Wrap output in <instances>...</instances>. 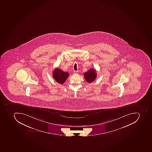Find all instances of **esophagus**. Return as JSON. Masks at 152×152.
<instances>
[{"mask_svg": "<svg viewBox=\"0 0 152 152\" xmlns=\"http://www.w3.org/2000/svg\"><path fill=\"white\" fill-rule=\"evenodd\" d=\"M73 74H78V71H74L73 72Z\"/></svg>", "mask_w": 152, "mask_h": 152, "instance_id": "1", "label": "esophagus"}]
</instances>
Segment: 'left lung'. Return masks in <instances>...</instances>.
<instances>
[{"mask_svg":"<svg viewBox=\"0 0 152 152\" xmlns=\"http://www.w3.org/2000/svg\"><path fill=\"white\" fill-rule=\"evenodd\" d=\"M84 77L87 82L88 83H91L94 81L96 78V71L93 69H91L87 72L84 73Z\"/></svg>","mask_w":152,"mask_h":152,"instance_id":"8db88e82","label":"left lung"}]
</instances>
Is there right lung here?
<instances>
[{
	"label": "right lung",
	"instance_id": "right-lung-1",
	"mask_svg": "<svg viewBox=\"0 0 152 152\" xmlns=\"http://www.w3.org/2000/svg\"><path fill=\"white\" fill-rule=\"evenodd\" d=\"M53 76L57 83L62 84L68 77L69 74L68 72H64L60 69L57 68L53 71Z\"/></svg>",
	"mask_w": 152,
	"mask_h": 152
}]
</instances>
